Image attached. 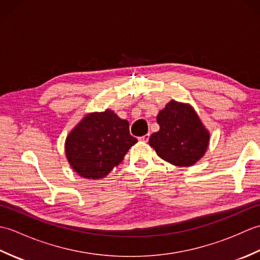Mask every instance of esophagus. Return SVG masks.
<instances>
[{
  "label": "esophagus",
  "mask_w": 260,
  "mask_h": 260,
  "mask_svg": "<svg viewBox=\"0 0 260 260\" xmlns=\"http://www.w3.org/2000/svg\"><path fill=\"white\" fill-rule=\"evenodd\" d=\"M148 139H150V134H145L144 136H141L140 137V141L141 142H147Z\"/></svg>",
  "instance_id": "34e87169"
}]
</instances>
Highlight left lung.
I'll list each match as a JSON object with an SVG mask.
<instances>
[{"label": "left lung", "mask_w": 260, "mask_h": 260, "mask_svg": "<svg viewBox=\"0 0 260 260\" xmlns=\"http://www.w3.org/2000/svg\"><path fill=\"white\" fill-rule=\"evenodd\" d=\"M159 131L150 145L164 161L176 167H191L206 153L210 134L192 106L171 101L156 117Z\"/></svg>", "instance_id": "left-lung-1"}]
</instances>
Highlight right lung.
<instances>
[{"label": "right lung", "mask_w": 260, "mask_h": 260, "mask_svg": "<svg viewBox=\"0 0 260 260\" xmlns=\"http://www.w3.org/2000/svg\"><path fill=\"white\" fill-rule=\"evenodd\" d=\"M136 142L129 134L128 121L106 109L86 115L70 132L66 156L82 178L98 180L117 167Z\"/></svg>", "instance_id": "obj_1"}]
</instances>
